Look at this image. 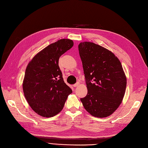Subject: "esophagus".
<instances>
[{
  "label": "esophagus",
  "mask_w": 148,
  "mask_h": 148,
  "mask_svg": "<svg viewBox=\"0 0 148 148\" xmlns=\"http://www.w3.org/2000/svg\"><path fill=\"white\" fill-rule=\"evenodd\" d=\"M79 85V82H77V83H75V84H73V87H77Z\"/></svg>",
  "instance_id": "34e87169"
}]
</instances>
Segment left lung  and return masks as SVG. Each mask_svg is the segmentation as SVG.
<instances>
[{
	"mask_svg": "<svg viewBox=\"0 0 148 148\" xmlns=\"http://www.w3.org/2000/svg\"><path fill=\"white\" fill-rule=\"evenodd\" d=\"M78 50L88 88L87 95L80 100L94 117H106L125 95L127 78L122 64L112 52L93 42H81Z\"/></svg>",
	"mask_w": 148,
	"mask_h": 148,
	"instance_id": "left-lung-1",
	"label": "left lung"
}]
</instances>
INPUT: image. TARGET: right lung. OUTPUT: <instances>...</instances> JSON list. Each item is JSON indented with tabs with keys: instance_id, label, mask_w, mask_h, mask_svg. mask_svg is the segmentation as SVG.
Masks as SVG:
<instances>
[{
	"instance_id": "right-lung-1",
	"label": "right lung",
	"mask_w": 148,
	"mask_h": 148,
	"mask_svg": "<svg viewBox=\"0 0 148 148\" xmlns=\"http://www.w3.org/2000/svg\"><path fill=\"white\" fill-rule=\"evenodd\" d=\"M73 46L72 40L60 39L37 53L26 67L24 95L32 109L42 117H51L59 113L72 92L64 81L59 59Z\"/></svg>"
}]
</instances>
